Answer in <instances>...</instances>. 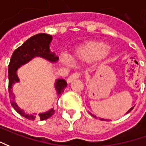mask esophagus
Listing matches in <instances>:
<instances>
[{
  "mask_svg": "<svg viewBox=\"0 0 146 146\" xmlns=\"http://www.w3.org/2000/svg\"><path fill=\"white\" fill-rule=\"evenodd\" d=\"M79 78V74L78 73H73L72 75H70L68 78H67V82L68 83H71L73 82V80H75V79H78Z\"/></svg>",
  "mask_w": 146,
  "mask_h": 146,
  "instance_id": "obj_1",
  "label": "esophagus"
}]
</instances>
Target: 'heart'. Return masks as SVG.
<instances>
[{
	"label": "heart",
	"instance_id": "obj_1",
	"mask_svg": "<svg viewBox=\"0 0 146 146\" xmlns=\"http://www.w3.org/2000/svg\"><path fill=\"white\" fill-rule=\"evenodd\" d=\"M108 56L109 50L107 44L92 42L78 47L75 50L72 60L76 63H89L94 60L97 61H102ZM72 60L67 55L60 56V62L65 66H71Z\"/></svg>",
	"mask_w": 146,
	"mask_h": 146
}]
</instances>
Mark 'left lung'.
<instances>
[{
	"mask_svg": "<svg viewBox=\"0 0 146 146\" xmlns=\"http://www.w3.org/2000/svg\"><path fill=\"white\" fill-rule=\"evenodd\" d=\"M133 108H134V107H133V108H130V109H129V110H128V111H127V112H126V114H127V113H129V112H130V111H132V110H133ZM90 115H92V116H94V117H95V118H97V117H96V116H95V115H93V114H91V113H90ZM103 119V120H106V119Z\"/></svg>",
	"mask_w": 146,
	"mask_h": 146,
	"instance_id": "1",
	"label": "left lung"
}]
</instances>
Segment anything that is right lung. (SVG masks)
I'll list each match as a JSON object with an SVG mask.
<instances>
[{"instance_id": "1", "label": "right lung", "mask_w": 146, "mask_h": 146, "mask_svg": "<svg viewBox=\"0 0 146 146\" xmlns=\"http://www.w3.org/2000/svg\"><path fill=\"white\" fill-rule=\"evenodd\" d=\"M52 40V36L46 33H40L38 35H35L28 38L27 41H25L19 48H17L13 52L9 61V68H8V73H9L8 76H9V97L11 98V105L18 114H20L22 116L30 120L47 119L50 118L54 114L55 110L54 108H51L47 111L40 112L38 115L36 113H27V111H25V110L19 108V106L15 102V95L13 93V86L15 83L20 82L18 76V69L24 64L29 63L34 58H43L48 60V62L52 64L57 62L59 58L50 49V44ZM66 86H67V82H65V80L64 79L56 80L54 87L58 96H60L61 94L64 93Z\"/></svg>"}]
</instances>
